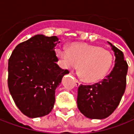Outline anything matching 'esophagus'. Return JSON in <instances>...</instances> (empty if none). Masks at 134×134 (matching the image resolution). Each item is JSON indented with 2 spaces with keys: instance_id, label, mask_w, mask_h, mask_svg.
<instances>
[{
  "instance_id": "34e87169",
  "label": "esophagus",
  "mask_w": 134,
  "mask_h": 134,
  "mask_svg": "<svg viewBox=\"0 0 134 134\" xmlns=\"http://www.w3.org/2000/svg\"><path fill=\"white\" fill-rule=\"evenodd\" d=\"M75 82H76V87H79V86L80 85V84H81L80 82L79 81L78 79H75Z\"/></svg>"
}]
</instances>
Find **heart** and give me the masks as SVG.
I'll list each match as a JSON object with an SVG mask.
<instances>
[{
    "label": "heart",
    "mask_w": 134,
    "mask_h": 134,
    "mask_svg": "<svg viewBox=\"0 0 134 134\" xmlns=\"http://www.w3.org/2000/svg\"><path fill=\"white\" fill-rule=\"evenodd\" d=\"M55 53L64 69L73 70L79 65V75L91 83L102 80L113 64V56L109 51L84 43H73L68 50L58 48Z\"/></svg>",
    "instance_id": "b5f03b06"
}]
</instances>
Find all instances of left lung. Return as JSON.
I'll return each instance as SVG.
<instances>
[{
	"label": "left lung",
	"mask_w": 134,
	"mask_h": 134,
	"mask_svg": "<svg viewBox=\"0 0 134 134\" xmlns=\"http://www.w3.org/2000/svg\"><path fill=\"white\" fill-rule=\"evenodd\" d=\"M115 57V66L103 81L91 85L79 87L77 107L85 117L91 119L107 118L119 106L126 88L128 66L123 52L109 42Z\"/></svg>",
	"instance_id": "left-lung-1"
}]
</instances>
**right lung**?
<instances>
[{
    "label": "right lung",
    "instance_id": "add662e5",
    "mask_svg": "<svg viewBox=\"0 0 134 134\" xmlns=\"http://www.w3.org/2000/svg\"><path fill=\"white\" fill-rule=\"evenodd\" d=\"M56 36L37 34L16 46L8 62V87L17 107L34 119L49 113L55 89L67 70L57 64Z\"/></svg>",
    "mask_w": 134,
    "mask_h": 134
}]
</instances>
